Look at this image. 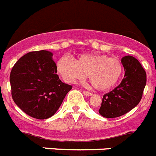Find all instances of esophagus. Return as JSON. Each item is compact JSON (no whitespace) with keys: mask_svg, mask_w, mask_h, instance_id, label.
Here are the masks:
<instances>
[{"mask_svg":"<svg viewBox=\"0 0 156 156\" xmlns=\"http://www.w3.org/2000/svg\"><path fill=\"white\" fill-rule=\"evenodd\" d=\"M83 93L85 94V95H87V96H91V95L93 94L91 92H89V91H83Z\"/></svg>","mask_w":156,"mask_h":156,"instance_id":"1","label":"esophagus"}]
</instances>
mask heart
I'll list each match as a JSON object with an SVG mask.
<instances>
[{
    "mask_svg": "<svg viewBox=\"0 0 156 156\" xmlns=\"http://www.w3.org/2000/svg\"><path fill=\"white\" fill-rule=\"evenodd\" d=\"M57 68L62 78L70 83L82 81L88 76L91 84L99 91L112 88L123 74L119 60L102 54H83L75 60L63 56L58 61Z\"/></svg>",
    "mask_w": 156,
    "mask_h": 156,
    "instance_id": "obj_1",
    "label": "heart"
}]
</instances>
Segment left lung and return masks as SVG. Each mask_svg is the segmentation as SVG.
Wrapping results in <instances>:
<instances>
[{"label":"left lung","mask_w":156,"mask_h":156,"mask_svg":"<svg viewBox=\"0 0 156 156\" xmlns=\"http://www.w3.org/2000/svg\"><path fill=\"white\" fill-rule=\"evenodd\" d=\"M125 76L118 87L103 95L99 114L106 118H114L126 114L141 100L147 82L146 72L141 64L133 56L122 59Z\"/></svg>","instance_id":"obj_1"}]
</instances>
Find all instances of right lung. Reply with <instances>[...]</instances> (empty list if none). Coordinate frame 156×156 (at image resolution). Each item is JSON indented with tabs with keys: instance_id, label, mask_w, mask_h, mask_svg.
<instances>
[{
	"instance_id": "1",
	"label": "right lung",
	"mask_w": 156,
	"mask_h": 156,
	"mask_svg": "<svg viewBox=\"0 0 156 156\" xmlns=\"http://www.w3.org/2000/svg\"><path fill=\"white\" fill-rule=\"evenodd\" d=\"M52 56L46 50L29 52L17 61L10 73L13 101L36 119L53 116L73 87L59 79Z\"/></svg>"
}]
</instances>
